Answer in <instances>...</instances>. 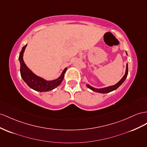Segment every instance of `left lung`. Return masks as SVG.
Masks as SVG:
<instances>
[{
	"label": "left lung",
	"mask_w": 147,
	"mask_h": 147,
	"mask_svg": "<svg viewBox=\"0 0 147 147\" xmlns=\"http://www.w3.org/2000/svg\"><path fill=\"white\" fill-rule=\"evenodd\" d=\"M126 54H127V53H126ZM127 75H128V64H127L125 73L124 75L123 76V77L121 79V80L116 83V84H115L112 86H109L108 87H105V88H99V89L94 88V87L90 86L89 84H86V85L88 88L92 90V91H93V92H97V93H108L111 92H113V91L118 88L122 84V83L125 81L127 77Z\"/></svg>",
	"instance_id": "obj_1"
}]
</instances>
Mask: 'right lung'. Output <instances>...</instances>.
Returning a JSON list of instances; mask_svg holds the SVG:
<instances>
[{
  "instance_id": "1",
  "label": "right lung",
  "mask_w": 147,
  "mask_h": 147,
  "mask_svg": "<svg viewBox=\"0 0 147 147\" xmlns=\"http://www.w3.org/2000/svg\"><path fill=\"white\" fill-rule=\"evenodd\" d=\"M27 45L22 47L19 55V61L20 63V74L22 79L26 83L27 85L33 90L40 92H46L53 90L57 87L62 83L64 77V74L67 68L64 69L61 76L55 80L47 81L43 78L35 75L25 64L23 61V53L25 52Z\"/></svg>"
}]
</instances>
